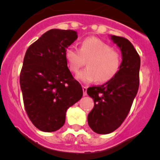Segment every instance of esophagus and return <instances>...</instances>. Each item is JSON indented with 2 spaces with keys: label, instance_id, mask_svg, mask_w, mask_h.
<instances>
[{
  "label": "esophagus",
  "instance_id": "esophagus-1",
  "mask_svg": "<svg viewBox=\"0 0 160 160\" xmlns=\"http://www.w3.org/2000/svg\"><path fill=\"white\" fill-rule=\"evenodd\" d=\"M87 90H88V88L87 87H83V96H87Z\"/></svg>",
  "mask_w": 160,
  "mask_h": 160
}]
</instances>
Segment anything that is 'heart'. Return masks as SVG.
I'll return each instance as SVG.
<instances>
[{
    "label": "heart",
    "instance_id": "heart-1",
    "mask_svg": "<svg viewBox=\"0 0 160 160\" xmlns=\"http://www.w3.org/2000/svg\"><path fill=\"white\" fill-rule=\"evenodd\" d=\"M67 66L71 72L77 73L87 61V67L76 78L83 83H92L98 80L106 83L112 80L120 70L122 57L117 50L95 37L83 40L80 49L70 46L65 51Z\"/></svg>",
    "mask_w": 160,
    "mask_h": 160
}]
</instances>
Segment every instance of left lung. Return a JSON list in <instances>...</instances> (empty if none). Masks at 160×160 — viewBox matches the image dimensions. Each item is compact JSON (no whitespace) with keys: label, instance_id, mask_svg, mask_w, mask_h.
I'll list each match as a JSON object with an SVG mask.
<instances>
[{"label":"left lung","instance_id":"obj_1","mask_svg":"<svg viewBox=\"0 0 160 160\" xmlns=\"http://www.w3.org/2000/svg\"><path fill=\"white\" fill-rule=\"evenodd\" d=\"M122 52L117 75L108 82L88 89L94 107L88 116V125L98 134H109L122 124L129 112L139 86L140 57L127 38L110 35Z\"/></svg>","mask_w":160,"mask_h":160}]
</instances>
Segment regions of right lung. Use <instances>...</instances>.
I'll return each mask as SVG.
<instances>
[{"label":"right lung","instance_id":"obj_1","mask_svg":"<svg viewBox=\"0 0 160 160\" xmlns=\"http://www.w3.org/2000/svg\"><path fill=\"white\" fill-rule=\"evenodd\" d=\"M77 37L76 31L51 29L25 52L20 74L24 105L31 122L42 132L63 126L67 109L83 96L65 58L66 49Z\"/></svg>","mask_w":160,"mask_h":160}]
</instances>
